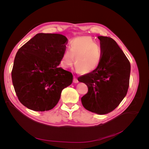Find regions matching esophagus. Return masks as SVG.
<instances>
[{
	"label": "esophagus",
	"mask_w": 149,
	"mask_h": 149,
	"mask_svg": "<svg viewBox=\"0 0 149 149\" xmlns=\"http://www.w3.org/2000/svg\"><path fill=\"white\" fill-rule=\"evenodd\" d=\"M73 83H78V80L77 78L75 77V76H74V78H73Z\"/></svg>",
	"instance_id": "esophagus-1"
}]
</instances>
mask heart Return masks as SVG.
Here are the masks:
<instances>
[{
	"mask_svg": "<svg viewBox=\"0 0 149 149\" xmlns=\"http://www.w3.org/2000/svg\"><path fill=\"white\" fill-rule=\"evenodd\" d=\"M78 71L89 73L95 70L101 60V49L90 37L84 36L74 38L71 42L70 50H66L61 60L62 66L69 68L74 64Z\"/></svg>",
	"mask_w": 149,
	"mask_h": 149,
	"instance_id": "heart-1",
	"label": "heart"
}]
</instances>
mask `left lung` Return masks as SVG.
<instances>
[{"mask_svg": "<svg viewBox=\"0 0 149 149\" xmlns=\"http://www.w3.org/2000/svg\"><path fill=\"white\" fill-rule=\"evenodd\" d=\"M101 60L97 68L78 78L87 85L88 93L81 97L83 107L97 114L109 113L127 94L130 73L127 58L114 40L99 36Z\"/></svg>", "mask_w": 149, "mask_h": 149, "instance_id": "8db88e82", "label": "left lung"}]
</instances>
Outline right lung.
I'll use <instances>...</instances> for the list:
<instances>
[{
	"mask_svg": "<svg viewBox=\"0 0 149 149\" xmlns=\"http://www.w3.org/2000/svg\"><path fill=\"white\" fill-rule=\"evenodd\" d=\"M67 42L63 35L40 33L18 50L12 83L19 100L29 109L51 110L59 101L62 90L72 83L71 72L58 67Z\"/></svg>",
	"mask_w": 149,
	"mask_h": 149,
	"instance_id": "1",
	"label": "right lung"
}]
</instances>
